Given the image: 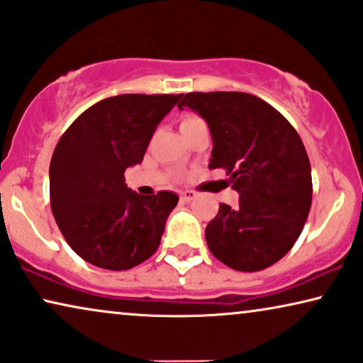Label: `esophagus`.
<instances>
[{
  "label": "esophagus",
  "instance_id": "1",
  "mask_svg": "<svg viewBox=\"0 0 363 363\" xmlns=\"http://www.w3.org/2000/svg\"><path fill=\"white\" fill-rule=\"evenodd\" d=\"M196 197H197V194H196L194 191H189V189H187V191H184V192H181V199L184 201V202H191V201H194Z\"/></svg>",
  "mask_w": 363,
  "mask_h": 363
}]
</instances>
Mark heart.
<instances>
[{
  "label": "heart",
  "mask_w": 363,
  "mask_h": 363,
  "mask_svg": "<svg viewBox=\"0 0 363 363\" xmlns=\"http://www.w3.org/2000/svg\"><path fill=\"white\" fill-rule=\"evenodd\" d=\"M201 118L199 116H196V114H187V116H184V118L181 119V129H186V128H189V125H194V124H197V123H201Z\"/></svg>",
  "instance_id": "b5f03b06"
}]
</instances>
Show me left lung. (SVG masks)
<instances>
[{"instance_id": "left-lung-1", "label": "left lung", "mask_w": 363, "mask_h": 363, "mask_svg": "<svg viewBox=\"0 0 363 363\" xmlns=\"http://www.w3.org/2000/svg\"><path fill=\"white\" fill-rule=\"evenodd\" d=\"M184 106L209 124L211 169H224L239 206H219L206 227L207 247L227 267L257 272L297 242L312 204L311 162L294 125L257 96L187 93Z\"/></svg>"}]
</instances>
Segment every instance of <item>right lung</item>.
<instances>
[{"label":"right lung","mask_w":363,"mask_h":363,"mask_svg":"<svg viewBox=\"0 0 363 363\" xmlns=\"http://www.w3.org/2000/svg\"><path fill=\"white\" fill-rule=\"evenodd\" d=\"M182 94L103 99L66 129L50 164V202L69 247L96 267L128 270L156 252L179 197L139 196L125 167L141 164L157 124Z\"/></svg>","instance_id":"add662e5"}]
</instances>
